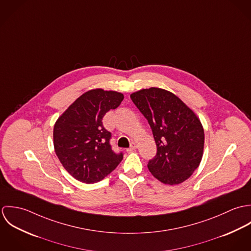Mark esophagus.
<instances>
[{"mask_svg": "<svg viewBox=\"0 0 251 251\" xmlns=\"http://www.w3.org/2000/svg\"><path fill=\"white\" fill-rule=\"evenodd\" d=\"M136 148H137V144L135 143V142H131V143H130V147L127 149V151H128V152L133 151Z\"/></svg>", "mask_w": 251, "mask_h": 251, "instance_id": "1", "label": "esophagus"}]
</instances>
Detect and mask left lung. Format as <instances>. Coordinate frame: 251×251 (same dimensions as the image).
<instances>
[{
    "mask_svg": "<svg viewBox=\"0 0 251 251\" xmlns=\"http://www.w3.org/2000/svg\"><path fill=\"white\" fill-rule=\"evenodd\" d=\"M130 98L148 120L156 144V155L148 163L151 175L169 185L188 179L203 157L205 134L200 119L164 89H142Z\"/></svg>",
    "mask_w": 251,
    "mask_h": 251,
    "instance_id": "obj_1",
    "label": "left lung"
}]
</instances>
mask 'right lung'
Returning a JSON list of instances; mask_svg holds the SVG:
<instances>
[{"mask_svg": "<svg viewBox=\"0 0 251 251\" xmlns=\"http://www.w3.org/2000/svg\"><path fill=\"white\" fill-rule=\"evenodd\" d=\"M124 95L94 89L80 96L58 118L53 129L55 152L74 179L95 183L104 179L123 159L109 143L111 133L102 125L110 109H116Z\"/></svg>", "mask_w": 251, "mask_h": 251, "instance_id": "right-lung-1", "label": "right lung"}]
</instances>
